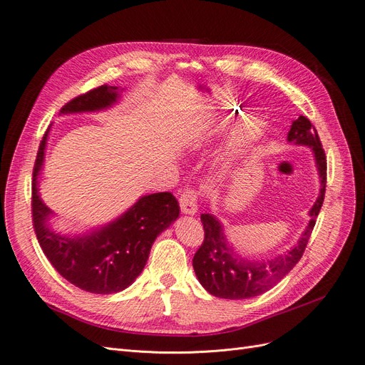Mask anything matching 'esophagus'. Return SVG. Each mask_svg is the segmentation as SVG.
Here are the masks:
<instances>
[{"label": "esophagus", "mask_w": 365, "mask_h": 365, "mask_svg": "<svg viewBox=\"0 0 365 365\" xmlns=\"http://www.w3.org/2000/svg\"><path fill=\"white\" fill-rule=\"evenodd\" d=\"M180 207L181 211L187 215H193L197 212V193L193 188H185L180 196Z\"/></svg>", "instance_id": "esophagus-1"}]
</instances>
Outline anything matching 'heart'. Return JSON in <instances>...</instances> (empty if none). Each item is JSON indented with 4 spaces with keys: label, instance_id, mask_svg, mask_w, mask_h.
<instances>
[{
    "label": "heart",
    "instance_id": "heart-1",
    "mask_svg": "<svg viewBox=\"0 0 365 365\" xmlns=\"http://www.w3.org/2000/svg\"><path fill=\"white\" fill-rule=\"evenodd\" d=\"M260 132H262V123L256 118V116H250V118L244 120L232 135V139L229 143V155H237L249 148L253 142L257 140V138L260 136Z\"/></svg>",
    "mask_w": 365,
    "mask_h": 365
}]
</instances>
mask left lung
<instances>
[{
    "mask_svg": "<svg viewBox=\"0 0 365 365\" xmlns=\"http://www.w3.org/2000/svg\"><path fill=\"white\" fill-rule=\"evenodd\" d=\"M287 142L309 147L314 155L320 190L314 205L309 211L310 222L298 242L284 255L267 260H250L233 250L226 238L223 225L214 214H200L205 240L193 257V268L199 283L217 298L247 299L262 295L279 283L302 257L325 197L327 157L314 125L302 115L290 125Z\"/></svg>",
    "mask_w": 365,
    "mask_h": 365,
    "instance_id": "obj_1",
    "label": "left lung"
}]
</instances>
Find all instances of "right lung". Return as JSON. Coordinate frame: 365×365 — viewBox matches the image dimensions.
Wrapping results in <instances>:
<instances>
[{
  "mask_svg": "<svg viewBox=\"0 0 365 365\" xmlns=\"http://www.w3.org/2000/svg\"><path fill=\"white\" fill-rule=\"evenodd\" d=\"M121 91L118 86L101 85L68 101L60 113L109 109L118 103ZM48 135L49 128L40 142L33 172V223L41 250L52 267L76 287L100 295L121 292L147 265L155 238L178 218V200L169 192L145 195L105 226L79 235H61L51 227L53 211L38 192Z\"/></svg>",
  "mask_w": 365,
  "mask_h": 365,
  "instance_id": "obj_1",
  "label": "right lung"
}]
</instances>
